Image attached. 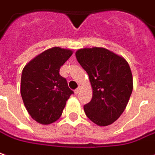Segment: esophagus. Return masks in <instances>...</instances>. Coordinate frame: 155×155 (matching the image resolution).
<instances>
[{"instance_id": "34e87169", "label": "esophagus", "mask_w": 155, "mask_h": 155, "mask_svg": "<svg viewBox=\"0 0 155 155\" xmlns=\"http://www.w3.org/2000/svg\"><path fill=\"white\" fill-rule=\"evenodd\" d=\"M80 91H81V86H79V87H78V88L76 89L75 91H74V93L77 95V94H79V93H80Z\"/></svg>"}]
</instances>
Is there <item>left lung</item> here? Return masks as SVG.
<instances>
[{"label": "left lung", "mask_w": 155, "mask_h": 155, "mask_svg": "<svg viewBox=\"0 0 155 155\" xmlns=\"http://www.w3.org/2000/svg\"><path fill=\"white\" fill-rule=\"evenodd\" d=\"M78 62L89 75L91 101L84 106L91 121L108 126L122 115L133 91V74L123 57L105 48H85L75 52Z\"/></svg>", "instance_id": "1"}]
</instances>
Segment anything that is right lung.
Here are the masks:
<instances>
[{
    "instance_id": "add662e5",
    "label": "right lung",
    "mask_w": 155,
    "mask_h": 155,
    "mask_svg": "<svg viewBox=\"0 0 155 155\" xmlns=\"http://www.w3.org/2000/svg\"><path fill=\"white\" fill-rule=\"evenodd\" d=\"M73 51L53 47L29 61L22 70L21 96L29 115L37 123L48 125L56 122L73 91L59 69Z\"/></svg>"
}]
</instances>
